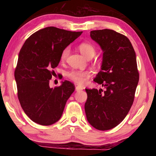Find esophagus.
Here are the masks:
<instances>
[{"mask_svg": "<svg viewBox=\"0 0 156 156\" xmlns=\"http://www.w3.org/2000/svg\"><path fill=\"white\" fill-rule=\"evenodd\" d=\"M83 89V87H76V91H82Z\"/></svg>", "mask_w": 156, "mask_h": 156, "instance_id": "34e87169", "label": "esophagus"}]
</instances>
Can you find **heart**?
I'll list each match as a JSON object with an SVG mask.
<instances>
[{"label":"heart","instance_id":"b5f03b06","mask_svg":"<svg viewBox=\"0 0 156 156\" xmlns=\"http://www.w3.org/2000/svg\"><path fill=\"white\" fill-rule=\"evenodd\" d=\"M79 50L83 56L87 58L89 56H94L96 54V48L89 43H82L79 46ZM69 54V49L66 48L61 54L60 60L61 61H65L67 58ZM89 76V72L87 71L73 70L68 73V77L75 83L79 85H83L86 83L87 80Z\"/></svg>","mask_w":156,"mask_h":156}]
</instances>
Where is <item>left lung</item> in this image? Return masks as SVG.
<instances>
[{"mask_svg":"<svg viewBox=\"0 0 156 156\" xmlns=\"http://www.w3.org/2000/svg\"><path fill=\"white\" fill-rule=\"evenodd\" d=\"M90 36L103 51L101 71L94 80L105 91L85 89L84 110L92 126L109 130L125 119L133 102L139 81L136 56L130 41L112 30L91 31Z\"/></svg>","mask_w":156,"mask_h":156,"instance_id":"left-lung-1","label":"left lung"}]
</instances>
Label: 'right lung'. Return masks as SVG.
<instances>
[{"label": "right lung", "mask_w": 156, "mask_h": 156, "mask_svg": "<svg viewBox=\"0 0 156 156\" xmlns=\"http://www.w3.org/2000/svg\"><path fill=\"white\" fill-rule=\"evenodd\" d=\"M82 33L45 27L29 37L21 48L14 76L21 107L33 122L47 126L61 118L74 86L65 80L51 88L49 80L63 50Z\"/></svg>", "instance_id": "add662e5"}]
</instances>
